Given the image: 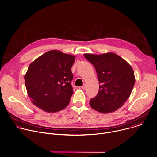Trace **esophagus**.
<instances>
[{
    "label": "esophagus",
    "instance_id": "obj_1",
    "mask_svg": "<svg viewBox=\"0 0 157 157\" xmlns=\"http://www.w3.org/2000/svg\"><path fill=\"white\" fill-rule=\"evenodd\" d=\"M81 88L83 89V90H85V89H86V84H83V86L81 87Z\"/></svg>",
    "mask_w": 157,
    "mask_h": 157
}]
</instances>
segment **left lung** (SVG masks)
<instances>
[{"label": "left lung", "instance_id": "left-lung-1", "mask_svg": "<svg viewBox=\"0 0 157 157\" xmlns=\"http://www.w3.org/2000/svg\"><path fill=\"white\" fill-rule=\"evenodd\" d=\"M84 56L94 66L100 84L98 94L89 101L91 107L103 114L116 111L129 98L135 84L132 67L113 53Z\"/></svg>", "mask_w": 157, "mask_h": 157}]
</instances>
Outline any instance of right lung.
I'll return each mask as SVG.
<instances>
[{
    "label": "right lung",
    "mask_w": 157,
    "mask_h": 157,
    "mask_svg": "<svg viewBox=\"0 0 157 157\" xmlns=\"http://www.w3.org/2000/svg\"><path fill=\"white\" fill-rule=\"evenodd\" d=\"M75 56L60 51L44 53L29 66L25 84L32 103L47 113H56L68 105L73 93L71 67Z\"/></svg>",
    "instance_id": "right-lung-1"
}]
</instances>
